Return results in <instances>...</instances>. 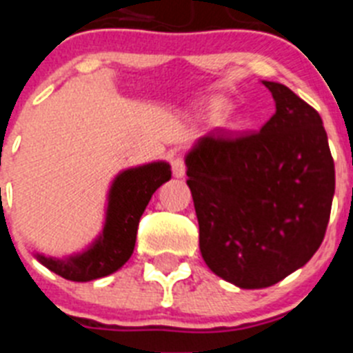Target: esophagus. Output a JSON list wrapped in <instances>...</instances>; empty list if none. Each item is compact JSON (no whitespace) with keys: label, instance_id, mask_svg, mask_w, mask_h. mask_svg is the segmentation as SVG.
<instances>
[{"label":"esophagus","instance_id":"34e87169","mask_svg":"<svg viewBox=\"0 0 353 353\" xmlns=\"http://www.w3.org/2000/svg\"><path fill=\"white\" fill-rule=\"evenodd\" d=\"M171 171H173V174L176 176V179H183L187 171L185 161H183L182 157H179V155L171 159Z\"/></svg>","mask_w":353,"mask_h":353}]
</instances>
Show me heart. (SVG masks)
<instances>
[{
  "instance_id": "obj_1",
  "label": "heart",
  "mask_w": 353,
  "mask_h": 353,
  "mask_svg": "<svg viewBox=\"0 0 353 353\" xmlns=\"http://www.w3.org/2000/svg\"><path fill=\"white\" fill-rule=\"evenodd\" d=\"M228 111V104L223 101H215L214 104L210 105V114L212 117H223Z\"/></svg>"
}]
</instances>
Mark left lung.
<instances>
[{
	"label": "left lung",
	"instance_id": "8db88e82",
	"mask_svg": "<svg viewBox=\"0 0 353 353\" xmlns=\"http://www.w3.org/2000/svg\"><path fill=\"white\" fill-rule=\"evenodd\" d=\"M261 83L276 113L260 132L205 134L185 157L201 256L245 290L276 285L311 260L336 185L320 114L285 84Z\"/></svg>",
	"mask_w": 353,
	"mask_h": 353
}]
</instances>
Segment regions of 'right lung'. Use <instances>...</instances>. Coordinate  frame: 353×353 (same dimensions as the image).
<instances>
[{
    "instance_id": "right-lung-1",
    "label": "right lung",
    "mask_w": 353,
    "mask_h": 353,
    "mask_svg": "<svg viewBox=\"0 0 353 353\" xmlns=\"http://www.w3.org/2000/svg\"><path fill=\"white\" fill-rule=\"evenodd\" d=\"M170 179L171 166L164 161L121 171L109 189L105 223L95 242L74 256L51 258L37 252L35 258L68 281L86 283L117 272L132 254L139 219L150 198Z\"/></svg>"
}]
</instances>
